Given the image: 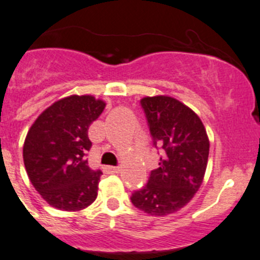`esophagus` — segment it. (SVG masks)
<instances>
[{
	"label": "esophagus",
	"instance_id": "1",
	"mask_svg": "<svg viewBox=\"0 0 260 260\" xmlns=\"http://www.w3.org/2000/svg\"><path fill=\"white\" fill-rule=\"evenodd\" d=\"M104 172L108 174H114V173H118L119 168L118 167H110V166H106L104 167Z\"/></svg>",
	"mask_w": 260,
	"mask_h": 260
}]
</instances>
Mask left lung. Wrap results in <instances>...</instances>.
Wrapping results in <instances>:
<instances>
[{
	"label": "left lung",
	"mask_w": 260,
	"mask_h": 260,
	"mask_svg": "<svg viewBox=\"0 0 260 260\" xmlns=\"http://www.w3.org/2000/svg\"><path fill=\"white\" fill-rule=\"evenodd\" d=\"M155 146L161 147L159 168L132 193L137 209L155 217L178 212L195 196L204 181L209 137L198 114L167 94L141 99Z\"/></svg>",
	"instance_id": "left-lung-1"
}]
</instances>
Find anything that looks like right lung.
Listing matches in <instances>:
<instances>
[{"label": "right lung", "instance_id": "1", "mask_svg": "<svg viewBox=\"0 0 260 260\" xmlns=\"http://www.w3.org/2000/svg\"><path fill=\"white\" fill-rule=\"evenodd\" d=\"M105 106L91 94H72L48 106L29 128L24 166L31 185L51 207L79 212L96 200L103 173L87 163L92 146L88 127Z\"/></svg>", "mask_w": 260, "mask_h": 260}]
</instances>
